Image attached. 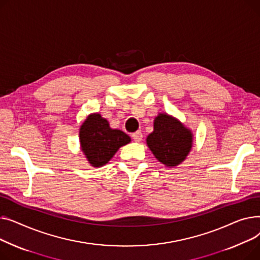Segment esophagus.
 <instances>
[{"mask_svg":"<svg viewBox=\"0 0 260 260\" xmlns=\"http://www.w3.org/2000/svg\"><path fill=\"white\" fill-rule=\"evenodd\" d=\"M132 139L135 141V142H141L142 141V139H143V134H142V132L141 131H136V132H134V133H132Z\"/></svg>","mask_w":260,"mask_h":260,"instance_id":"obj_1","label":"esophagus"}]
</instances>
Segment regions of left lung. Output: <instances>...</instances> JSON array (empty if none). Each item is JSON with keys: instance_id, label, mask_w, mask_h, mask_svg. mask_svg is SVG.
Returning a JSON list of instances; mask_svg holds the SVG:
<instances>
[{"instance_id": "left-lung-1", "label": "left lung", "mask_w": 260, "mask_h": 260, "mask_svg": "<svg viewBox=\"0 0 260 260\" xmlns=\"http://www.w3.org/2000/svg\"><path fill=\"white\" fill-rule=\"evenodd\" d=\"M193 135L178 119L159 113L154 119V130L147 137V145L158 161L175 167L184 161L192 148Z\"/></svg>"}]
</instances>
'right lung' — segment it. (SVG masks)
<instances>
[{"instance_id":"right-lung-1","label":"right lung","mask_w":260,"mask_h":260,"mask_svg":"<svg viewBox=\"0 0 260 260\" xmlns=\"http://www.w3.org/2000/svg\"><path fill=\"white\" fill-rule=\"evenodd\" d=\"M81 148L89 164L102 167L108 162L116 151L131 142L125 132L111 129L108 120L101 114H90L80 129Z\"/></svg>"}]
</instances>
